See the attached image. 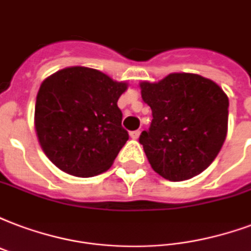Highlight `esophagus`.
Instances as JSON below:
<instances>
[{
    "mask_svg": "<svg viewBox=\"0 0 251 251\" xmlns=\"http://www.w3.org/2000/svg\"><path fill=\"white\" fill-rule=\"evenodd\" d=\"M129 136L132 137V139H137V137L140 136V131H139V129H136V131H132V132L129 133Z\"/></svg>",
    "mask_w": 251,
    "mask_h": 251,
    "instance_id": "esophagus-1",
    "label": "esophagus"
}]
</instances>
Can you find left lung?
Instances as JSON below:
<instances>
[{
	"mask_svg": "<svg viewBox=\"0 0 251 251\" xmlns=\"http://www.w3.org/2000/svg\"><path fill=\"white\" fill-rule=\"evenodd\" d=\"M152 110L150 129L139 137L151 167L169 181L197 176L216 159L227 132L229 99L216 83L197 74H169L140 83Z\"/></svg>",
	"mask_w": 251,
	"mask_h": 251,
	"instance_id": "obj_1",
	"label": "left lung"
}]
</instances>
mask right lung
Listing matches in <instances>:
<instances>
[{"label": "right lung", "instance_id": "obj_1", "mask_svg": "<svg viewBox=\"0 0 251 251\" xmlns=\"http://www.w3.org/2000/svg\"><path fill=\"white\" fill-rule=\"evenodd\" d=\"M127 83L87 67H67L45 79L35 101V131L52 164L78 177L110 168L128 140L118 107Z\"/></svg>", "mask_w": 251, "mask_h": 251}]
</instances>
